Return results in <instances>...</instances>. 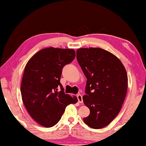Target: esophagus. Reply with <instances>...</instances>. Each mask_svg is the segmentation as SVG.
<instances>
[{"mask_svg":"<svg viewBox=\"0 0 146 146\" xmlns=\"http://www.w3.org/2000/svg\"><path fill=\"white\" fill-rule=\"evenodd\" d=\"M77 98H78V102L79 103H83V100H82V96L80 95V94H78L77 95Z\"/></svg>","mask_w":146,"mask_h":146,"instance_id":"esophagus-1","label":"esophagus"}]
</instances>
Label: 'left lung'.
Wrapping results in <instances>:
<instances>
[{"label": "left lung", "mask_w": 146, "mask_h": 146, "mask_svg": "<svg viewBox=\"0 0 146 146\" xmlns=\"http://www.w3.org/2000/svg\"><path fill=\"white\" fill-rule=\"evenodd\" d=\"M76 58L87 78L83 101L90 114L84 122L94 129L104 127L122 108L127 90L126 70L119 58L101 48H79Z\"/></svg>", "instance_id": "left-lung-1"}]
</instances>
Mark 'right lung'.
<instances>
[{
	"label": "right lung",
	"instance_id": "1",
	"mask_svg": "<svg viewBox=\"0 0 146 146\" xmlns=\"http://www.w3.org/2000/svg\"><path fill=\"white\" fill-rule=\"evenodd\" d=\"M75 55L73 49L49 47L38 51L26 64L21 82L22 99L33 119L44 127L55 125L66 106L77 102L75 96L65 94L60 82L63 67Z\"/></svg>",
	"mask_w": 146,
	"mask_h": 146
}]
</instances>
